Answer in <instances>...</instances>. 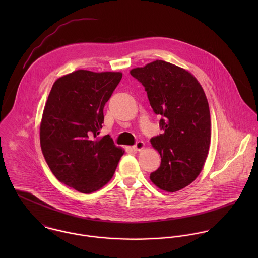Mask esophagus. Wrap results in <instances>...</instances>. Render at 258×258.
Instances as JSON below:
<instances>
[{"label":"esophagus","mask_w":258,"mask_h":258,"mask_svg":"<svg viewBox=\"0 0 258 258\" xmlns=\"http://www.w3.org/2000/svg\"><path fill=\"white\" fill-rule=\"evenodd\" d=\"M144 147H145V143L143 142V141H139V142H137L134 146H133V150L134 151H141V150H143L144 149Z\"/></svg>","instance_id":"obj_1"}]
</instances>
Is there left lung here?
I'll return each instance as SVG.
<instances>
[{"label": "left lung", "mask_w": 258, "mask_h": 258, "mask_svg": "<svg viewBox=\"0 0 258 258\" xmlns=\"http://www.w3.org/2000/svg\"><path fill=\"white\" fill-rule=\"evenodd\" d=\"M130 74L145 87L153 111L162 116L164 132L150 140L161 165L150 180L163 190L178 191L198 178L209 154L211 115L205 91L192 74L164 60Z\"/></svg>", "instance_id": "obj_1"}]
</instances>
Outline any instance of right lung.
Returning a JSON list of instances; mask_svg holds the SVG:
<instances>
[{
	"mask_svg": "<svg viewBox=\"0 0 258 258\" xmlns=\"http://www.w3.org/2000/svg\"><path fill=\"white\" fill-rule=\"evenodd\" d=\"M122 73L78 70L55 80L42 113L39 139L55 178L82 194L107 184L124 150L109 135L98 137L103 108Z\"/></svg>",
	"mask_w": 258,
	"mask_h": 258,
	"instance_id": "right-lung-1",
	"label": "right lung"
}]
</instances>
